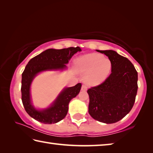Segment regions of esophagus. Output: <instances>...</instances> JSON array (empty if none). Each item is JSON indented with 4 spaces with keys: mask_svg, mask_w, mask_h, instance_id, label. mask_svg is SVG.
<instances>
[{
    "mask_svg": "<svg viewBox=\"0 0 153 153\" xmlns=\"http://www.w3.org/2000/svg\"><path fill=\"white\" fill-rule=\"evenodd\" d=\"M86 90H87L86 86H85V85H82V90H84V91H86Z\"/></svg>",
    "mask_w": 153,
    "mask_h": 153,
    "instance_id": "esophagus-1",
    "label": "esophagus"
}]
</instances>
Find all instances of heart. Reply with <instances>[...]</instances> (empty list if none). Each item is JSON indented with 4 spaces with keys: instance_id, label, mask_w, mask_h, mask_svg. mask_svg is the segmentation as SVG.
<instances>
[{
    "instance_id": "1",
    "label": "heart",
    "mask_w": 153,
    "mask_h": 153,
    "mask_svg": "<svg viewBox=\"0 0 153 153\" xmlns=\"http://www.w3.org/2000/svg\"><path fill=\"white\" fill-rule=\"evenodd\" d=\"M77 71L86 74L85 82L90 86H97L107 78L112 69L109 58L97 53H90L77 58L75 61Z\"/></svg>"
}]
</instances>
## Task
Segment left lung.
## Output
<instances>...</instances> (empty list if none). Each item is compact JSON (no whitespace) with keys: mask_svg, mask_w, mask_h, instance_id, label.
Wrapping results in <instances>:
<instances>
[{"mask_svg":"<svg viewBox=\"0 0 153 153\" xmlns=\"http://www.w3.org/2000/svg\"><path fill=\"white\" fill-rule=\"evenodd\" d=\"M112 62L111 74L102 84L88 90V113L100 122L113 123L132 108L138 90V72L134 65L117 52L99 51Z\"/></svg>","mask_w":153,"mask_h":153,"instance_id":"8db88e82","label":"left lung"}]
</instances>
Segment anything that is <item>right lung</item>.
Masks as SVG:
<instances>
[{
	"label": "right lung",
	"mask_w": 153,
	"mask_h": 153,
	"mask_svg": "<svg viewBox=\"0 0 153 153\" xmlns=\"http://www.w3.org/2000/svg\"><path fill=\"white\" fill-rule=\"evenodd\" d=\"M81 48L69 47L63 49H47L34 56L28 62L22 74V100L25 110L30 117L45 124L57 123L65 117L69 103L76 97L81 90L82 84L78 83L73 87L65 88L51 107L42 110L33 107L30 97V86L35 76L40 72L48 70H59L66 68V65Z\"/></svg>",
	"instance_id": "1"
}]
</instances>
